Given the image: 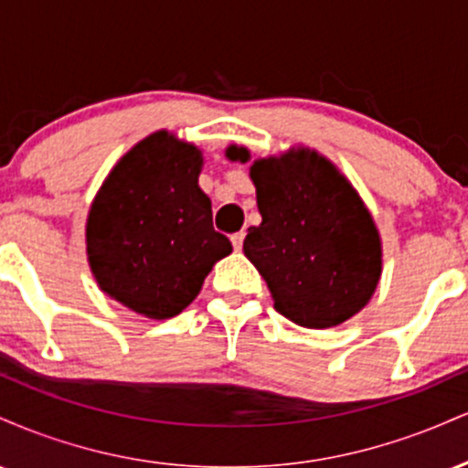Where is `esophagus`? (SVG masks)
I'll return each mask as SVG.
<instances>
[{"mask_svg": "<svg viewBox=\"0 0 468 468\" xmlns=\"http://www.w3.org/2000/svg\"><path fill=\"white\" fill-rule=\"evenodd\" d=\"M244 238H246L244 230H238V233L230 235V241H233L235 250H241V246H244Z\"/></svg>", "mask_w": 468, "mask_h": 468, "instance_id": "1", "label": "esophagus"}]
</instances>
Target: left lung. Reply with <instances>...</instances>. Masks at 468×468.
<instances>
[{"mask_svg":"<svg viewBox=\"0 0 468 468\" xmlns=\"http://www.w3.org/2000/svg\"><path fill=\"white\" fill-rule=\"evenodd\" d=\"M230 163L250 152L229 144ZM261 224L244 255L266 279L275 310L292 324L325 330L358 314L383 272V241L363 197L330 158L290 147L250 163Z\"/></svg>","mask_w":468,"mask_h":468,"instance_id":"left-lung-1","label":"left lung"}]
</instances>
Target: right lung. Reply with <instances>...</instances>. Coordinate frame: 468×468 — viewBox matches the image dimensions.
Returning a JSON list of instances; mask_svg holds the SVG:
<instances>
[{
	"instance_id": "add662e5",
	"label": "right lung",
	"mask_w": 468,
	"mask_h": 468,
	"mask_svg": "<svg viewBox=\"0 0 468 468\" xmlns=\"http://www.w3.org/2000/svg\"><path fill=\"white\" fill-rule=\"evenodd\" d=\"M200 147L158 130L112 166L90 207L85 252L107 297L147 319H171L200 294L233 246L213 229L197 178Z\"/></svg>"
}]
</instances>
